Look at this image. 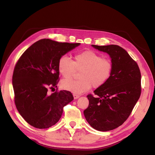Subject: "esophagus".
I'll use <instances>...</instances> for the list:
<instances>
[{
  "instance_id": "34e87169",
  "label": "esophagus",
  "mask_w": 155,
  "mask_h": 155,
  "mask_svg": "<svg viewBox=\"0 0 155 155\" xmlns=\"http://www.w3.org/2000/svg\"><path fill=\"white\" fill-rule=\"evenodd\" d=\"M73 96H74V99H78V97H79V95H78V94H73Z\"/></svg>"
}]
</instances>
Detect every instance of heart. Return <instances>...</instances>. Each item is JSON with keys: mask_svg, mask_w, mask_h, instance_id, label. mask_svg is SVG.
<instances>
[{"mask_svg": "<svg viewBox=\"0 0 155 155\" xmlns=\"http://www.w3.org/2000/svg\"><path fill=\"white\" fill-rule=\"evenodd\" d=\"M58 71L61 76L68 79L75 72L82 70L79 79H64L61 87L64 90L76 94H81L90 90L92 86L99 88L109 80L113 70V64L110 59L95 51L87 50L74 55V61L64 55L60 57L58 64Z\"/></svg>", "mask_w": 155, "mask_h": 155, "instance_id": "b5f03b06", "label": "heart"}]
</instances>
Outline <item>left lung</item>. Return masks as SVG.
Masks as SVG:
<instances>
[{"mask_svg": "<svg viewBox=\"0 0 155 155\" xmlns=\"http://www.w3.org/2000/svg\"><path fill=\"white\" fill-rule=\"evenodd\" d=\"M111 58L113 70L105 84L88 94L89 105L83 111L90 125L108 131L122 125L129 118L141 94V73L137 63L120 46L92 45Z\"/></svg>", "mask_w": 155, "mask_h": 155, "instance_id": "left-lung-1", "label": "left lung"}]
</instances>
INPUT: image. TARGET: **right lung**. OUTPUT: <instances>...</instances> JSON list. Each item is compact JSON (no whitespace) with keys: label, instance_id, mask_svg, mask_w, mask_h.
<instances>
[{"label":"right lung","instance_id":"right-lung-1","mask_svg":"<svg viewBox=\"0 0 155 155\" xmlns=\"http://www.w3.org/2000/svg\"><path fill=\"white\" fill-rule=\"evenodd\" d=\"M79 45L41 39L18 59L12 77L14 101L20 114L31 126L37 129L53 126L61 117L63 107L74 100L70 91L56 88L51 95L47 92L55 91L59 81L60 57Z\"/></svg>","mask_w":155,"mask_h":155}]
</instances>
